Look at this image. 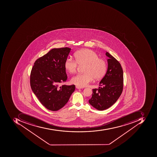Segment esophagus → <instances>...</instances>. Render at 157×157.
<instances>
[{
  "mask_svg": "<svg viewBox=\"0 0 157 157\" xmlns=\"http://www.w3.org/2000/svg\"><path fill=\"white\" fill-rule=\"evenodd\" d=\"M76 88L77 89H80L83 88V87H80V86H76Z\"/></svg>",
  "mask_w": 157,
  "mask_h": 157,
  "instance_id": "esophagus-1",
  "label": "esophagus"
}]
</instances>
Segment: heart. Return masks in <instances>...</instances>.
<instances>
[{"label":"heart","mask_w":157,"mask_h":157,"mask_svg":"<svg viewBox=\"0 0 157 157\" xmlns=\"http://www.w3.org/2000/svg\"><path fill=\"white\" fill-rule=\"evenodd\" d=\"M75 59L68 57L65 60L64 67L70 74L76 72L78 65H85L84 74H80L71 79L72 83L81 87H85L94 78L98 80L103 78L107 71V63L99 59L97 53L89 49H82L75 53Z\"/></svg>","instance_id":"heart-1"}]
</instances>
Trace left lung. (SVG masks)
<instances>
[{
    "mask_svg": "<svg viewBox=\"0 0 157 157\" xmlns=\"http://www.w3.org/2000/svg\"><path fill=\"white\" fill-rule=\"evenodd\" d=\"M108 69L99 82L98 89L92 90V97L89 102L98 110H104L112 106L117 101L123 88V71L121 65L109 52Z\"/></svg>",
    "mask_w": 157,
    "mask_h": 157,
    "instance_id": "obj_1",
    "label": "left lung"
}]
</instances>
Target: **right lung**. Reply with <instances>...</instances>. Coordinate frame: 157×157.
<instances>
[{
  "label": "right lung",
  "mask_w": 157,
  "mask_h": 157,
  "mask_svg": "<svg viewBox=\"0 0 157 157\" xmlns=\"http://www.w3.org/2000/svg\"><path fill=\"white\" fill-rule=\"evenodd\" d=\"M71 48H53L36 60L30 76L31 88L43 106L51 111H58L65 106L75 91V85L59 84L67 79L65 60Z\"/></svg>",
  "instance_id": "obj_1"
}]
</instances>
